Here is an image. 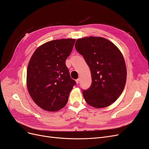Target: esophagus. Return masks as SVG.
I'll return each mask as SVG.
<instances>
[{
    "mask_svg": "<svg viewBox=\"0 0 149 149\" xmlns=\"http://www.w3.org/2000/svg\"><path fill=\"white\" fill-rule=\"evenodd\" d=\"M79 81H80V79L79 78H78V79H77L76 80V83H77V84H79Z\"/></svg>",
    "mask_w": 149,
    "mask_h": 149,
    "instance_id": "obj_1",
    "label": "esophagus"
}]
</instances>
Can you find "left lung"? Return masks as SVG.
<instances>
[{"mask_svg": "<svg viewBox=\"0 0 149 149\" xmlns=\"http://www.w3.org/2000/svg\"><path fill=\"white\" fill-rule=\"evenodd\" d=\"M75 48L91 73V86L83 90L86 102L96 108L109 106L118 100L125 85L127 70L123 55L114 43L102 37L79 38Z\"/></svg>", "mask_w": 149, "mask_h": 149, "instance_id": "8db88e82", "label": "left lung"}]
</instances>
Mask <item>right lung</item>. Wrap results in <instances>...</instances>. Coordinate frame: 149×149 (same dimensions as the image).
I'll list each match as a JSON object with an SVG mask.
<instances>
[{"instance_id": "add662e5", "label": "right lung", "mask_w": 149, "mask_h": 149, "mask_svg": "<svg viewBox=\"0 0 149 149\" xmlns=\"http://www.w3.org/2000/svg\"><path fill=\"white\" fill-rule=\"evenodd\" d=\"M75 39H61L44 43L31 56L26 72L31 97L42 109L57 111L65 107L76 84L66 65Z\"/></svg>"}]
</instances>
